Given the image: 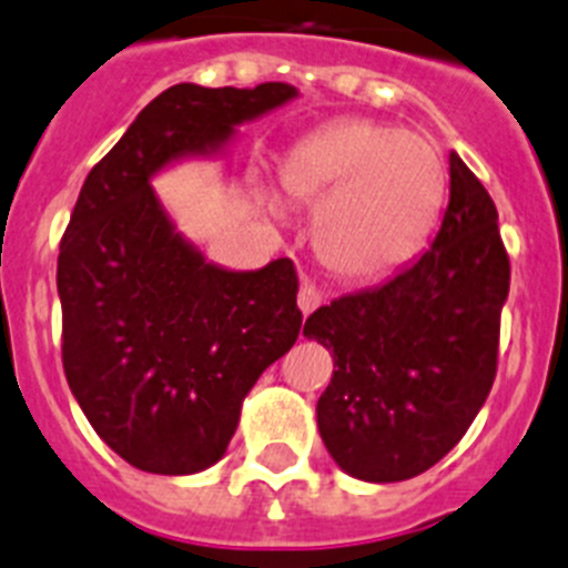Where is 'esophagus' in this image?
<instances>
[{
    "label": "esophagus",
    "instance_id": "esophagus-1",
    "mask_svg": "<svg viewBox=\"0 0 568 568\" xmlns=\"http://www.w3.org/2000/svg\"><path fill=\"white\" fill-rule=\"evenodd\" d=\"M296 305H300L302 316L314 314V311L322 305L320 288H316V285H311V283H302L300 285V294H296Z\"/></svg>",
    "mask_w": 568,
    "mask_h": 568
}]
</instances>
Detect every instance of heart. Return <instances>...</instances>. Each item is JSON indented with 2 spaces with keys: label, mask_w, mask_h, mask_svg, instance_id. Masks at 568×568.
Wrapping results in <instances>:
<instances>
[{
  "label": "heart",
  "mask_w": 568,
  "mask_h": 568,
  "mask_svg": "<svg viewBox=\"0 0 568 568\" xmlns=\"http://www.w3.org/2000/svg\"><path fill=\"white\" fill-rule=\"evenodd\" d=\"M280 182L294 201L320 206L314 243L322 263L369 283L420 252L443 212L448 171L426 136L344 116L291 145Z\"/></svg>",
  "instance_id": "obj_1"
}]
</instances>
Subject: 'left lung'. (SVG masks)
<instances>
[{
  "label": "left lung",
  "instance_id": "obj_1",
  "mask_svg": "<svg viewBox=\"0 0 568 568\" xmlns=\"http://www.w3.org/2000/svg\"><path fill=\"white\" fill-rule=\"evenodd\" d=\"M428 252L384 285L322 305L302 336L333 353L316 426L353 479L404 481L463 439L496 378L510 260L499 212L457 151Z\"/></svg>",
  "mask_w": 568,
  "mask_h": 568
}]
</instances>
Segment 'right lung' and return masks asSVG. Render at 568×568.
Wrapping results in <instances>:
<instances>
[{
  "instance_id": "right-lung-1",
  "label": "right lung",
  "mask_w": 568,
  "mask_h": 568,
  "mask_svg": "<svg viewBox=\"0 0 568 568\" xmlns=\"http://www.w3.org/2000/svg\"><path fill=\"white\" fill-rule=\"evenodd\" d=\"M300 98L291 83H176L83 182L58 254L63 373L111 452L162 476L226 454L243 397L302 327L288 257L235 272L173 224L153 179L215 159L237 129Z\"/></svg>"
}]
</instances>
